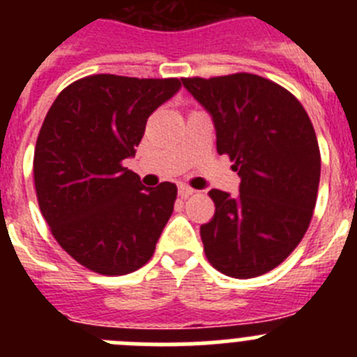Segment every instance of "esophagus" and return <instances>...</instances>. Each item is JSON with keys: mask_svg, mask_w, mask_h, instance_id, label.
Here are the masks:
<instances>
[{"mask_svg": "<svg viewBox=\"0 0 357 357\" xmlns=\"http://www.w3.org/2000/svg\"><path fill=\"white\" fill-rule=\"evenodd\" d=\"M195 193H197V191H195L193 188H189V185H185V184L178 185V195H181L182 198H188V197H191V195H195Z\"/></svg>", "mask_w": 357, "mask_h": 357, "instance_id": "obj_1", "label": "esophagus"}]
</instances>
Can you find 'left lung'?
<instances>
[{
    "label": "left lung",
    "instance_id": "8db88e82",
    "mask_svg": "<svg viewBox=\"0 0 357 357\" xmlns=\"http://www.w3.org/2000/svg\"><path fill=\"white\" fill-rule=\"evenodd\" d=\"M213 116L216 150L241 176L238 197L211 189L214 216L200 227L206 257L234 279L263 275L296 248L320 184V148L302 103L275 82L234 73L182 78Z\"/></svg>",
    "mask_w": 357,
    "mask_h": 357
}]
</instances>
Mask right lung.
<instances>
[{
    "mask_svg": "<svg viewBox=\"0 0 357 357\" xmlns=\"http://www.w3.org/2000/svg\"><path fill=\"white\" fill-rule=\"evenodd\" d=\"M178 89V78L91 75L50 107L33 153L37 202L56 243L87 270L127 275L155 252L176 185L144 188L125 159Z\"/></svg>",
    "mask_w": 357,
    "mask_h": 357,
    "instance_id": "1",
    "label": "right lung"
}]
</instances>
